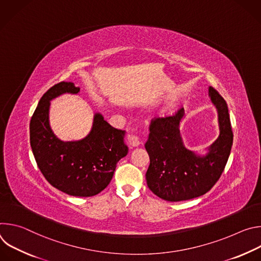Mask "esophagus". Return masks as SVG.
<instances>
[{
  "label": "esophagus",
  "instance_id": "obj_1",
  "mask_svg": "<svg viewBox=\"0 0 261 261\" xmlns=\"http://www.w3.org/2000/svg\"><path fill=\"white\" fill-rule=\"evenodd\" d=\"M129 141L132 146H137L140 144V138L137 134H131L129 135Z\"/></svg>",
  "mask_w": 261,
  "mask_h": 261
}]
</instances>
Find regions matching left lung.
I'll return each instance as SVG.
<instances>
[{"mask_svg":"<svg viewBox=\"0 0 261 261\" xmlns=\"http://www.w3.org/2000/svg\"><path fill=\"white\" fill-rule=\"evenodd\" d=\"M208 92L218 109L220 135L206 156H196L182 145L178 129L182 108L172 117L151 121L144 145L150 156L145 177L147 187L164 200L181 201L205 194L225 168L233 141L228 108L217 90L210 87Z\"/></svg>","mask_w":261,"mask_h":261,"instance_id":"left-lung-1","label":"left lung"}]
</instances>
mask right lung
<instances>
[{"mask_svg": "<svg viewBox=\"0 0 261 261\" xmlns=\"http://www.w3.org/2000/svg\"><path fill=\"white\" fill-rule=\"evenodd\" d=\"M73 83L61 82L40 99L30 123V142L40 171L58 190L89 197L104 190L113 178L117 163L127 155L125 132L96 114L91 133L80 141L64 142L49 127V101L64 93L77 94Z\"/></svg>", "mask_w": 261, "mask_h": 261, "instance_id": "obj_1", "label": "right lung"}]
</instances>
